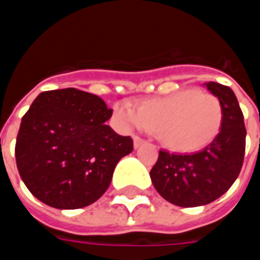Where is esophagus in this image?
Listing matches in <instances>:
<instances>
[{
	"instance_id": "esophagus-1",
	"label": "esophagus",
	"mask_w": 260,
	"mask_h": 260,
	"mask_svg": "<svg viewBox=\"0 0 260 260\" xmlns=\"http://www.w3.org/2000/svg\"><path fill=\"white\" fill-rule=\"evenodd\" d=\"M142 145H145V141H143L142 138H139V136H134V147H135V149H139Z\"/></svg>"
}]
</instances>
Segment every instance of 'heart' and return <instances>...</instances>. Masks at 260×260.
I'll list each match as a JSON object with an SVG mask.
<instances>
[{
  "label": "heart",
  "mask_w": 260,
  "mask_h": 260,
  "mask_svg": "<svg viewBox=\"0 0 260 260\" xmlns=\"http://www.w3.org/2000/svg\"><path fill=\"white\" fill-rule=\"evenodd\" d=\"M115 122L124 129L146 128L166 149L192 153L209 146L223 126V104L209 91L184 89L142 102L138 110L121 103L114 107Z\"/></svg>",
  "instance_id": "obj_1"
}]
</instances>
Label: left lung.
<instances>
[{
  "label": "left lung",
  "instance_id": "8db88e82",
  "mask_svg": "<svg viewBox=\"0 0 260 260\" xmlns=\"http://www.w3.org/2000/svg\"><path fill=\"white\" fill-rule=\"evenodd\" d=\"M223 104V126L218 136L201 152L174 154L160 150L150 170L156 191L181 207L207 205L229 191L240 174L245 154V124L238 100L229 86L205 83Z\"/></svg>",
  "mask_w": 260,
  "mask_h": 260
}]
</instances>
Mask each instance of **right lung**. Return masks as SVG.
<instances>
[{"mask_svg": "<svg viewBox=\"0 0 260 260\" xmlns=\"http://www.w3.org/2000/svg\"><path fill=\"white\" fill-rule=\"evenodd\" d=\"M113 110L74 87L43 91L20 122L15 157L31 195L55 209L89 206L107 191L115 166L134 150L131 136L106 121Z\"/></svg>", "mask_w": 260, "mask_h": 260, "instance_id": "right-lung-1", "label": "right lung"}]
</instances>
